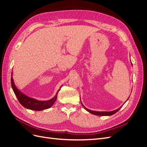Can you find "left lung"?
Returning <instances> with one entry per match:
<instances>
[{
	"label": "left lung",
	"mask_w": 147,
	"mask_h": 147,
	"mask_svg": "<svg viewBox=\"0 0 147 147\" xmlns=\"http://www.w3.org/2000/svg\"><path fill=\"white\" fill-rule=\"evenodd\" d=\"M81 103H82V102H81ZM82 105L83 106V107L86 109V110L88 111V112H89L93 115H97V116H110V115H112L115 114V113H117L121 107L119 108L118 109L112 111V112H96V111H93V110H89V109H86L83 104H82Z\"/></svg>",
	"instance_id": "obj_1"
}]
</instances>
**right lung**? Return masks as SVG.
Instances as JSON below:
<instances>
[{
    "instance_id": "obj_1",
    "label": "right lung",
    "mask_w": 147,
    "mask_h": 147,
    "mask_svg": "<svg viewBox=\"0 0 147 147\" xmlns=\"http://www.w3.org/2000/svg\"><path fill=\"white\" fill-rule=\"evenodd\" d=\"M11 87L13 91L15 92V94L16 95L18 100L20 102V103L23 105L24 107L27 108L30 110H35V111H40L45 109H49L55 103L56 98L57 95L58 93L59 90L57 91L56 95L52 98L51 99L49 100H37L36 99H34L33 98H30V97L24 95L23 93H22L18 88L16 87L15 84L13 82V80L12 78V74H11Z\"/></svg>"
}]
</instances>
